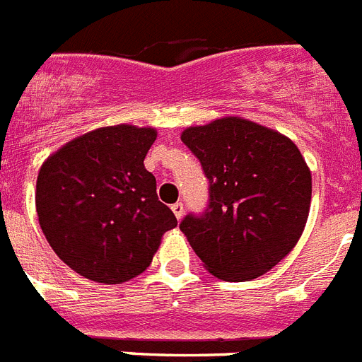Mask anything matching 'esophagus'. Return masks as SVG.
<instances>
[{
	"label": "esophagus",
	"mask_w": 362,
	"mask_h": 362,
	"mask_svg": "<svg viewBox=\"0 0 362 362\" xmlns=\"http://www.w3.org/2000/svg\"><path fill=\"white\" fill-rule=\"evenodd\" d=\"M172 211H174L175 218H177V219L183 218V214H185V206H183V203H181V202L174 203V205H172Z\"/></svg>",
	"instance_id": "34e87169"
}]
</instances>
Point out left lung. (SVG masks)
Returning a JSON list of instances; mask_svg holds the SVG:
<instances>
[{
	"label": "left lung",
	"instance_id": "1",
	"mask_svg": "<svg viewBox=\"0 0 362 362\" xmlns=\"http://www.w3.org/2000/svg\"><path fill=\"white\" fill-rule=\"evenodd\" d=\"M181 141L209 179V206L179 228L209 273L247 282L284 260L304 233L311 172L291 139L242 117L190 126Z\"/></svg>",
	"mask_w": 362,
	"mask_h": 362
}]
</instances>
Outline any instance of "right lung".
Segmentation results:
<instances>
[{"label": "right lung", "mask_w": 362, "mask_h": 362, "mask_svg": "<svg viewBox=\"0 0 362 362\" xmlns=\"http://www.w3.org/2000/svg\"><path fill=\"white\" fill-rule=\"evenodd\" d=\"M153 128L117 124L73 139L43 160L36 212L49 245L88 280L122 284L143 273L177 225L159 202L144 157Z\"/></svg>", "instance_id": "1"}]
</instances>
